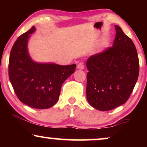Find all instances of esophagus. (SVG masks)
<instances>
[{
    "instance_id": "esophagus-1",
    "label": "esophagus",
    "mask_w": 147,
    "mask_h": 147,
    "mask_svg": "<svg viewBox=\"0 0 147 147\" xmlns=\"http://www.w3.org/2000/svg\"><path fill=\"white\" fill-rule=\"evenodd\" d=\"M77 68H78V69H80V70L84 69V64L83 63H78L77 65Z\"/></svg>"
}]
</instances>
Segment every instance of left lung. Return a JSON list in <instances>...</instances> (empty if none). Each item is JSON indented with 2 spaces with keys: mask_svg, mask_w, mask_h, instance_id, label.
<instances>
[{
  "mask_svg": "<svg viewBox=\"0 0 147 147\" xmlns=\"http://www.w3.org/2000/svg\"><path fill=\"white\" fill-rule=\"evenodd\" d=\"M112 47L90 56L86 97L92 107L108 111L124 104L137 82L139 61L135 45L119 26Z\"/></svg>",
  "mask_w": 147,
  "mask_h": 147,
  "instance_id": "1",
  "label": "left lung"
}]
</instances>
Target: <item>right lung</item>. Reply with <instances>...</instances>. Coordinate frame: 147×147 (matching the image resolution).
Wrapping results in <instances>:
<instances>
[{
  "label": "right lung",
  "instance_id": "right-lung-1",
  "mask_svg": "<svg viewBox=\"0 0 147 147\" xmlns=\"http://www.w3.org/2000/svg\"><path fill=\"white\" fill-rule=\"evenodd\" d=\"M35 31L33 26L14 43L9 57V76L20 101L29 107L47 109L57 102L62 84L74 74L76 65L34 61L29 53L28 43Z\"/></svg>",
  "mask_w": 147,
  "mask_h": 147
}]
</instances>
